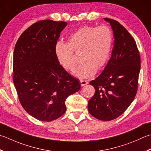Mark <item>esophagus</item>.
<instances>
[{
  "label": "esophagus",
  "mask_w": 151,
  "mask_h": 151,
  "mask_svg": "<svg viewBox=\"0 0 151 151\" xmlns=\"http://www.w3.org/2000/svg\"><path fill=\"white\" fill-rule=\"evenodd\" d=\"M88 83L87 81H81V84L82 86H84L86 85Z\"/></svg>",
  "instance_id": "34e87169"
}]
</instances>
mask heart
Here are the masks:
<instances>
[{
	"label": "heart",
	"instance_id": "b5f03b06",
	"mask_svg": "<svg viewBox=\"0 0 151 151\" xmlns=\"http://www.w3.org/2000/svg\"><path fill=\"white\" fill-rule=\"evenodd\" d=\"M112 41L113 34L107 26H84L70 35L67 44L58 42L55 55L61 67L71 72L76 66L74 54H79L82 63L75 75L80 78H88L105 65L110 54Z\"/></svg>",
	"mask_w": 151,
	"mask_h": 151
}]
</instances>
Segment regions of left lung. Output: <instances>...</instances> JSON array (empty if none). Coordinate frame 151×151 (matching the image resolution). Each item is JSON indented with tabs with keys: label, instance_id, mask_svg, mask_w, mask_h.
<instances>
[{
	"label": "left lung",
	"instance_id": "left-lung-1",
	"mask_svg": "<svg viewBox=\"0 0 151 151\" xmlns=\"http://www.w3.org/2000/svg\"><path fill=\"white\" fill-rule=\"evenodd\" d=\"M104 19L113 29L114 46L104 70L90 82L95 93L88 101V108L96 119L109 121L120 116L134 101L141 60L136 42L124 27L113 19Z\"/></svg>",
	"mask_w": 151,
	"mask_h": 151
}]
</instances>
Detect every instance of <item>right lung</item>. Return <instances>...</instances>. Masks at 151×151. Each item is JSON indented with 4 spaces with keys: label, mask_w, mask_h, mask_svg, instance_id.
<instances>
[{
    "label": "right lung",
    "mask_w": 151,
    "mask_h": 151,
    "mask_svg": "<svg viewBox=\"0 0 151 151\" xmlns=\"http://www.w3.org/2000/svg\"><path fill=\"white\" fill-rule=\"evenodd\" d=\"M65 22L44 19L21 35L15 45L13 81L21 105L37 120H54L66 111L68 96L81 88L78 80L59 63L55 46Z\"/></svg>",
    "instance_id": "1"
}]
</instances>
